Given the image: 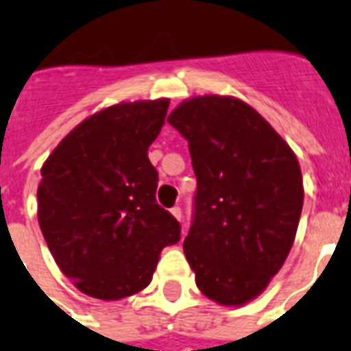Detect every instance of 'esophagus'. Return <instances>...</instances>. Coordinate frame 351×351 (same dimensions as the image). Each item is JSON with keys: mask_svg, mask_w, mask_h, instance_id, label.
<instances>
[{"mask_svg": "<svg viewBox=\"0 0 351 351\" xmlns=\"http://www.w3.org/2000/svg\"><path fill=\"white\" fill-rule=\"evenodd\" d=\"M171 213H173V217L178 219V221H182V210L178 208V206H175V208L171 210Z\"/></svg>", "mask_w": 351, "mask_h": 351, "instance_id": "34e87169", "label": "esophagus"}]
</instances>
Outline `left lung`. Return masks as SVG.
Masks as SVG:
<instances>
[{"mask_svg": "<svg viewBox=\"0 0 351 351\" xmlns=\"http://www.w3.org/2000/svg\"><path fill=\"white\" fill-rule=\"evenodd\" d=\"M167 121L187 140L197 176L184 254L200 293L245 306L285 263L304 184L287 141L250 104L224 95L180 103Z\"/></svg>", "mask_w": 351, "mask_h": 351, "instance_id": "1", "label": "left lung"}]
</instances>
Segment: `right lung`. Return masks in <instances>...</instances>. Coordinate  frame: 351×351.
Wrapping results in <instances>:
<instances>
[{"mask_svg": "<svg viewBox=\"0 0 351 351\" xmlns=\"http://www.w3.org/2000/svg\"><path fill=\"white\" fill-rule=\"evenodd\" d=\"M169 99L119 103L86 117L42 165L38 223L51 256L75 287L121 300L151 283L180 223L156 204L149 147Z\"/></svg>", "mask_w": 351, "mask_h": 351, "instance_id": "1", "label": "right lung"}]
</instances>
